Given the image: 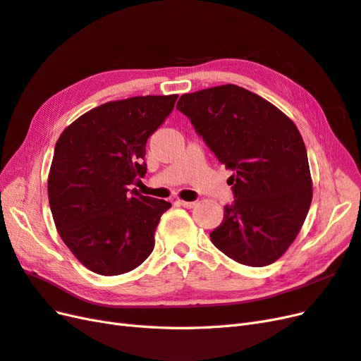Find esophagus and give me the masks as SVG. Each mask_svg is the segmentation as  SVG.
Returning <instances> with one entry per match:
<instances>
[{"label": "esophagus", "instance_id": "esophagus-1", "mask_svg": "<svg viewBox=\"0 0 361 361\" xmlns=\"http://www.w3.org/2000/svg\"><path fill=\"white\" fill-rule=\"evenodd\" d=\"M176 203H178L179 206L187 207V209H191V207H194V206H195V202H185V200H178Z\"/></svg>", "mask_w": 361, "mask_h": 361}]
</instances>
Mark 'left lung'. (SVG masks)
<instances>
[{
	"label": "left lung",
	"instance_id": "8db88e82",
	"mask_svg": "<svg viewBox=\"0 0 361 361\" xmlns=\"http://www.w3.org/2000/svg\"><path fill=\"white\" fill-rule=\"evenodd\" d=\"M178 110L232 176L212 244L248 267L276 262L297 238L312 203L307 150L292 120L233 84L182 94Z\"/></svg>",
	"mask_w": 361,
	"mask_h": 361
}]
</instances>
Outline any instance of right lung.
I'll return each instance as SVG.
<instances>
[{
    "label": "right lung",
    "mask_w": 361,
    "mask_h": 361,
    "mask_svg": "<svg viewBox=\"0 0 361 361\" xmlns=\"http://www.w3.org/2000/svg\"><path fill=\"white\" fill-rule=\"evenodd\" d=\"M178 94L106 102L63 130L48 178L51 212L63 243L101 276L133 271L155 247L161 215L171 203L133 185L147 171V138L164 123Z\"/></svg>",
    "instance_id": "obj_1"
}]
</instances>
